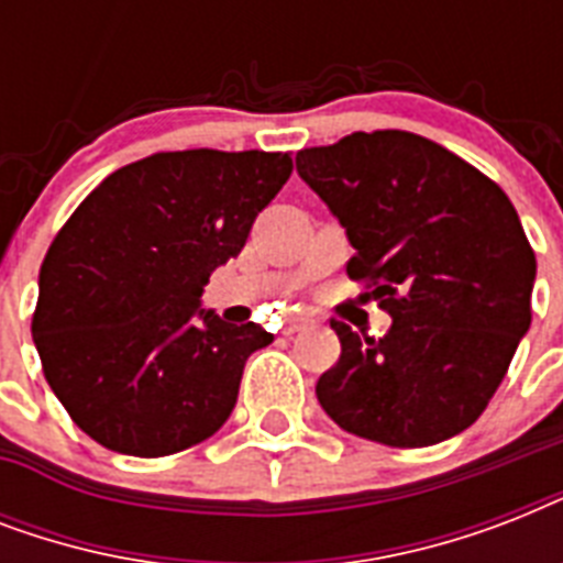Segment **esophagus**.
I'll return each mask as SVG.
<instances>
[{
	"mask_svg": "<svg viewBox=\"0 0 563 563\" xmlns=\"http://www.w3.org/2000/svg\"><path fill=\"white\" fill-rule=\"evenodd\" d=\"M309 324H312V321H307V318H291L289 324H286V333L295 335V333H300V330H307Z\"/></svg>",
	"mask_w": 563,
	"mask_h": 563,
	"instance_id": "obj_1",
	"label": "esophagus"
}]
</instances>
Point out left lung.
I'll return each mask as SVG.
<instances>
[{
  "mask_svg": "<svg viewBox=\"0 0 563 563\" xmlns=\"http://www.w3.org/2000/svg\"><path fill=\"white\" fill-rule=\"evenodd\" d=\"M391 316L383 339L330 327L342 356L318 402L351 435L429 446L479 418L532 324L538 263L508 195L409 131L351 134L295 157Z\"/></svg>",
  "mask_w": 563,
  "mask_h": 563,
  "instance_id": "left-lung-1",
  "label": "left lung"
}]
</instances>
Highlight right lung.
Returning a JSON list of instances; mask_svg holds the SVG:
<instances>
[{"instance_id":"add662e5","label":"right lung","mask_w":563,"mask_h":563,"mask_svg":"<svg viewBox=\"0 0 563 563\" xmlns=\"http://www.w3.org/2000/svg\"><path fill=\"white\" fill-rule=\"evenodd\" d=\"M291 175L289 154H152L104 178L40 268L31 335L69 418L108 450L201 444L236 406L247 356L274 342L201 303Z\"/></svg>"}]
</instances>
